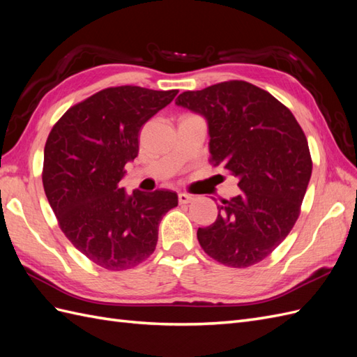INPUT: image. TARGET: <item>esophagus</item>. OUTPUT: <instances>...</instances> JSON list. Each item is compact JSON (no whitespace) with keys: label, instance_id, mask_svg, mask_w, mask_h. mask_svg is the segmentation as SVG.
<instances>
[{"label":"esophagus","instance_id":"34e87169","mask_svg":"<svg viewBox=\"0 0 357 357\" xmlns=\"http://www.w3.org/2000/svg\"><path fill=\"white\" fill-rule=\"evenodd\" d=\"M193 201V195L190 193H178V202L180 204H189Z\"/></svg>","mask_w":357,"mask_h":357}]
</instances>
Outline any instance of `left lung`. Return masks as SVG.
<instances>
[{
  "label": "left lung",
  "mask_w": 357,
  "mask_h": 357,
  "mask_svg": "<svg viewBox=\"0 0 357 357\" xmlns=\"http://www.w3.org/2000/svg\"><path fill=\"white\" fill-rule=\"evenodd\" d=\"M176 104L207 119L210 164L238 177L243 190L198 229L201 247L226 266L264 261L299 218L312 171L304 131L284 104L244 80L186 91Z\"/></svg>",
  "instance_id": "1"
}]
</instances>
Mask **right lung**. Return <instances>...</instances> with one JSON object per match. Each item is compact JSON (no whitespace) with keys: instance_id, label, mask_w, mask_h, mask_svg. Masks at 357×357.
I'll list each match as a JSON object with an SVG mask.
<instances>
[{"instance_id":"add662e5","label":"right lung","mask_w":357,"mask_h":357,"mask_svg":"<svg viewBox=\"0 0 357 357\" xmlns=\"http://www.w3.org/2000/svg\"><path fill=\"white\" fill-rule=\"evenodd\" d=\"M177 89L116 86L63 113L45 146L43 186L61 231L93 264L123 271L155 252L164 214L176 192L119 186L125 165L138 156L139 129L167 107Z\"/></svg>"}]
</instances>
